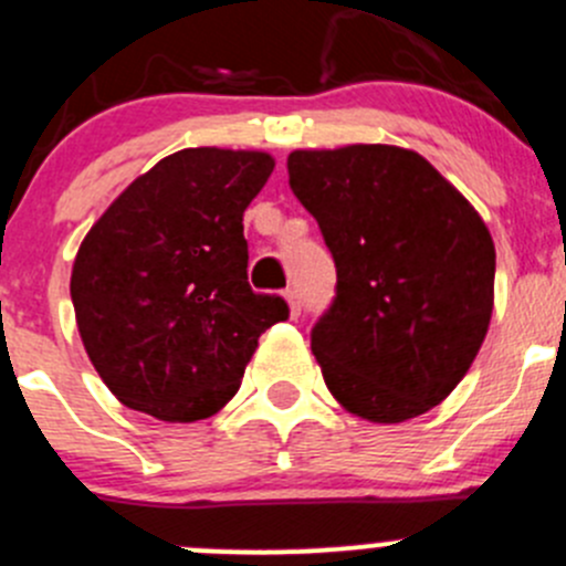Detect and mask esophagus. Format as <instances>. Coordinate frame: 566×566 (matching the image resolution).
<instances>
[{"instance_id":"esophagus-1","label":"esophagus","mask_w":566,"mask_h":566,"mask_svg":"<svg viewBox=\"0 0 566 566\" xmlns=\"http://www.w3.org/2000/svg\"><path fill=\"white\" fill-rule=\"evenodd\" d=\"M285 300H289V311H291V316H300L302 313V300H300V294H296L294 289H289L285 291Z\"/></svg>"}]
</instances>
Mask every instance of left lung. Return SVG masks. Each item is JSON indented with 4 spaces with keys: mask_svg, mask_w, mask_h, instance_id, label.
Instances as JSON below:
<instances>
[{
    "mask_svg": "<svg viewBox=\"0 0 566 566\" xmlns=\"http://www.w3.org/2000/svg\"><path fill=\"white\" fill-rule=\"evenodd\" d=\"M289 187L335 261L311 329L329 394L401 423L460 385L492 316L495 248L475 209L416 150H294Z\"/></svg>",
    "mask_w": 566,
    "mask_h": 566,
    "instance_id": "8db88e82",
    "label": "left lung"
}]
</instances>
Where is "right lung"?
Returning <instances> with one entry per match:
<instances>
[{
	"label": "right lung",
	"mask_w": 566,
	"mask_h": 566,
	"mask_svg": "<svg viewBox=\"0 0 566 566\" xmlns=\"http://www.w3.org/2000/svg\"><path fill=\"white\" fill-rule=\"evenodd\" d=\"M272 170L259 150H178L85 237L71 275L76 324L126 407L178 423L214 416L261 333L289 318L283 296L248 283L242 217Z\"/></svg>",
	"instance_id": "obj_1"
}]
</instances>
